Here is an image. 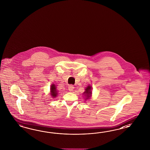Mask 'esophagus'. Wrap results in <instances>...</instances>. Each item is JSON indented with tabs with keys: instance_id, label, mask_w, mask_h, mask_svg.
Masks as SVG:
<instances>
[{
	"instance_id": "34e87169",
	"label": "esophagus",
	"mask_w": 150,
	"mask_h": 150,
	"mask_svg": "<svg viewBox=\"0 0 150 150\" xmlns=\"http://www.w3.org/2000/svg\"><path fill=\"white\" fill-rule=\"evenodd\" d=\"M74 88V86H73V85H69V91H70V92H71V91H73Z\"/></svg>"
}]
</instances>
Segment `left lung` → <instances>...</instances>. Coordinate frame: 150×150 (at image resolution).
<instances>
[{
    "mask_svg": "<svg viewBox=\"0 0 150 150\" xmlns=\"http://www.w3.org/2000/svg\"><path fill=\"white\" fill-rule=\"evenodd\" d=\"M84 95L86 96L87 98L86 99L90 98V97H91V94H92V92H91V87L90 86H88L85 89V91L84 92Z\"/></svg>",
    "mask_w": 150,
    "mask_h": 150,
    "instance_id": "obj_1",
    "label": "left lung"
}]
</instances>
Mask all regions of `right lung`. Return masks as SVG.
<instances>
[{
    "label": "right lung",
    "instance_id": "obj_1",
    "mask_svg": "<svg viewBox=\"0 0 150 150\" xmlns=\"http://www.w3.org/2000/svg\"><path fill=\"white\" fill-rule=\"evenodd\" d=\"M50 95L52 96L54 98L57 95V89L56 87L54 84H53L52 85H51V88H50Z\"/></svg>",
    "mask_w": 150,
    "mask_h": 150
}]
</instances>
